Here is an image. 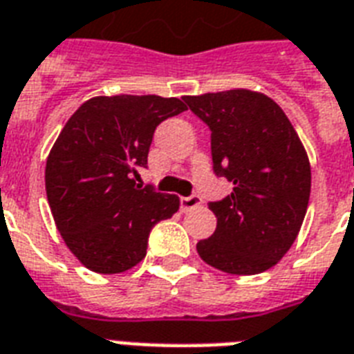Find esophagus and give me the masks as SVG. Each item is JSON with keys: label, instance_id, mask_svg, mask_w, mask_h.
<instances>
[{"label": "esophagus", "instance_id": "esophagus-1", "mask_svg": "<svg viewBox=\"0 0 354 354\" xmlns=\"http://www.w3.org/2000/svg\"><path fill=\"white\" fill-rule=\"evenodd\" d=\"M201 204L202 201L198 195L182 196V198H180V207H182V212H189V209H193V207H198Z\"/></svg>", "mask_w": 354, "mask_h": 354}]
</instances>
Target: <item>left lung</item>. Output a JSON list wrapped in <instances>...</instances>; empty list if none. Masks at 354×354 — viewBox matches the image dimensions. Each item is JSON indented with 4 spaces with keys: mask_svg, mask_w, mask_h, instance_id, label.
<instances>
[{
    "mask_svg": "<svg viewBox=\"0 0 354 354\" xmlns=\"http://www.w3.org/2000/svg\"><path fill=\"white\" fill-rule=\"evenodd\" d=\"M183 102L212 131L213 172L234 183L207 204L217 228L196 250L225 273H263L290 250L306 215L312 172L303 142L266 94L234 88Z\"/></svg>",
    "mask_w": 354,
    "mask_h": 354,
    "instance_id": "1",
    "label": "left lung"
}]
</instances>
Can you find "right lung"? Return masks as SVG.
Instances as JSON below:
<instances>
[{
    "mask_svg": "<svg viewBox=\"0 0 354 354\" xmlns=\"http://www.w3.org/2000/svg\"><path fill=\"white\" fill-rule=\"evenodd\" d=\"M187 107L182 100L96 96L64 124L46 161V195L66 247L102 274L147 256L148 236L180 207L176 195L142 185L153 131Z\"/></svg>",
    "mask_w": 354,
    "mask_h": 354,
    "instance_id": "1",
    "label": "right lung"
}]
</instances>
